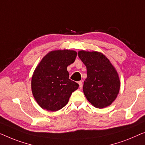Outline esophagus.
Returning <instances> with one entry per match:
<instances>
[{
    "instance_id": "1",
    "label": "esophagus",
    "mask_w": 145,
    "mask_h": 145,
    "mask_svg": "<svg viewBox=\"0 0 145 145\" xmlns=\"http://www.w3.org/2000/svg\"><path fill=\"white\" fill-rule=\"evenodd\" d=\"M79 85V88L80 89H81L82 88H83V82H82V81H80L78 82Z\"/></svg>"
}]
</instances>
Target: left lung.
I'll use <instances>...</instances> for the list:
<instances>
[{"instance_id":"8db88e82","label":"left lung","mask_w":145,"mask_h":145,"mask_svg":"<svg viewBox=\"0 0 145 145\" xmlns=\"http://www.w3.org/2000/svg\"><path fill=\"white\" fill-rule=\"evenodd\" d=\"M78 56L86 67L87 77L83 89L87 100L99 109L109 106L117 97L120 87L115 68L100 52L81 50Z\"/></svg>"}]
</instances>
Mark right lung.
Listing matches in <instances>:
<instances>
[{
  "label": "right lung",
  "mask_w": 145,
  "mask_h": 145,
  "mask_svg": "<svg viewBox=\"0 0 145 145\" xmlns=\"http://www.w3.org/2000/svg\"><path fill=\"white\" fill-rule=\"evenodd\" d=\"M77 52L64 49L50 51L34 71L31 89L38 104L44 109L57 111L68 103L79 85L69 79L67 67L75 61Z\"/></svg>",
  "instance_id": "add662e5"
}]
</instances>
